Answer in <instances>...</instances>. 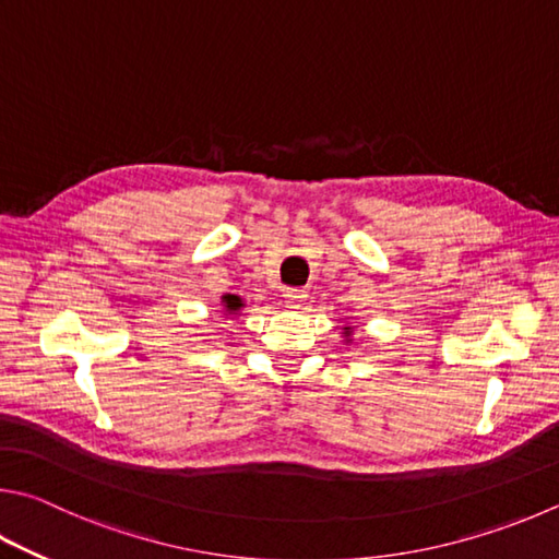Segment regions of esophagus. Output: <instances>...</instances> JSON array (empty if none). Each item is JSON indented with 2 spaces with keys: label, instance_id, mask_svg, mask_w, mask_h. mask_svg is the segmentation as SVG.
Masks as SVG:
<instances>
[{
  "label": "esophagus",
  "instance_id": "1",
  "mask_svg": "<svg viewBox=\"0 0 559 559\" xmlns=\"http://www.w3.org/2000/svg\"><path fill=\"white\" fill-rule=\"evenodd\" d=\"M283 298H286V306L293 308V310H300L302 306H306V298L308 293L300 290V288H288L286 293H283Z\"/></svg>",
  "mask_w": 559,
  "mask_h": 559
}]
</instances>
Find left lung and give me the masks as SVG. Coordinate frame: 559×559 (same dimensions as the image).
<instances>
[{
  "label": "left lung",
  "instance_id": "left-lung-1",
  "mask_svg": "<svg viewBox=\"0 0 559 559\" xmlns=\"http://www.w3.org/2000/svg\"><path fill=\"white\" fill-rule=\"evenodd\" d=\"M342 330H344L342 334H344V337H347V342H349V337H352V328H342Z\"/></svg>",
  "mask_w": 559,
  "mask_h": 559
}]
</instances>
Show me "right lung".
<instances>
[{"mask_svg":"<svg viewBox=\"0 0 559 559\" xmlns=\"http://www.w3.org/2000/svg\"><path fill=\"white\" fill-rule=\"evenodd\" d=\"M222 306H225V312L237 314L241 308H245V300H241L239 296H231V293H227V296H222Z\"/></svg>","mask_w":559,"mask_h":559,"instance_id":"obj_1","label":"right lung"}]
</instances>
